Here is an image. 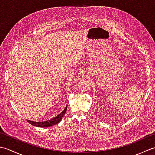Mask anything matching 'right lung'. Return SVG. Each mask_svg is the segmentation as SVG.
Masks as SVG:
<instances>
[{"instance_id": "1", "label": "right lung", "mask_w": 155, "mask_h": 155, "mask_svg": "<svg viewBox=\"0 0 155 155\" xmlns=\"http://www.w3.org/2000/svg\"><path fill=\"white\" fill-rule=\"evenodd\" d=\"M67 105L65 107L64 109L62 110L60 114L57 115V116L54 117V118H51V119H50V120H47L42 121V122H35V121H32L30 120H27V121L31 124L33 125V126H35V127H42V128L50 127L52 126V125L58 124L59 122L61 121L62 117H64L66 111H67Z\"/></svg>"}]
</instances>
